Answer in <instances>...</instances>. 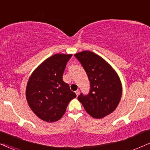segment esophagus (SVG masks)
Instances as JSON below:
<instances>
[{
    "label": "esophagus",
    "instance_id": "34e87169",
    "mask_svg": "<svg viewBox=\"0 0 150 150\" xmlns=\"http://www.w3.org/2000/svg\"><path fill=\"white\" fill-rule=\"evenodd\" d=\"M75 93H76L77 96H78L79 93H80V91H78V90H77V91H75Z\"/></svg>",
    "mask_w": 150,
    "mask_h": 150
}]
</instances>
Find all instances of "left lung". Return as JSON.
<instances>
[{"label": "left lung", "mask_w": 150, "mask_h": 150, "mask_svg": "<svg viewBox=\"0 0 150 150\" xmlns=\"http://www.w3.org/2000/svg\"><path fill=\"white\" fill-rule=\"evenodd\" d=\"M85 70L90 82L89 94L80 93L78 100L86 112L96 119H101L112 112L120 101L122 86L115 70L92 52L75 54Z\"/></svg>", "instance_id": "obj_1"}]
</instances>
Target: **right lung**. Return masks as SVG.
Masks as SVG:
<instances>
[{"instance_id":"obj_1","label":"right lung","mask_w":150,"mask_h":150,"mask_svg":"<svg viewBox=\"0 0 150 150\" xmlns=\"http://www.w3.org/2000/svg\"><path fill=\"white\" fill-rule=\"evenodd\" d=\"M72 55L56 54L49 57L34 70L27 83L28 105L40 119L47 122L60 120L69 102L76 97L62 78Z\"/></svg>"}]
</instances>
